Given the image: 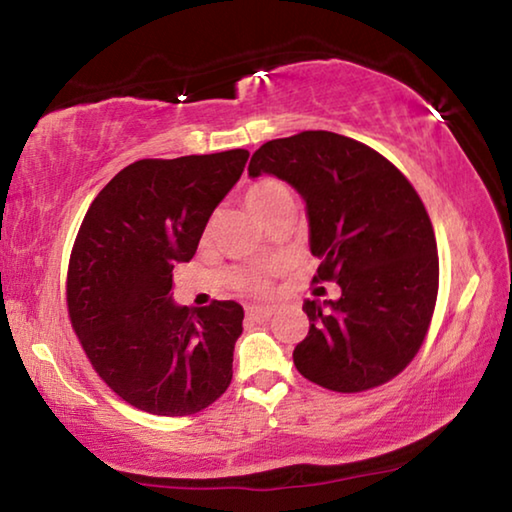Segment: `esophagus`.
<instances>
[{"label":"esophagus","instance_id":"34e87169","mask_svg":"<svg viewBox=\"0 0 512 512\" xmlns=\"http://www.w3.org/2000/svg\"><path fill=\"white\" fill-rule=\"evenodd\" d=\"M246 316L250 318V320H268L273 316V309L271 307H259V305H250V307H246Z\"/></svg>","mask_w":512,"mask_h":512}]
</instances>
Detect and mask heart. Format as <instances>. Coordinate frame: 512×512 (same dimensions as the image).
<instances>
[{
	"label": "heart",
	"instance_id": "b5f03b06",
	"mask_svg": "<svg viewBox=\"0 0 512 512\" xmlns=\"http://www.w3.org/2000/svg\"><path fill=\"white\" fill-rule=\"evenodd\" d=\"M282 201H293V194L289 185L277 178H259L246 189V203L257 216H264ZM237 289L250 293V296H266L271 291V271L268 268H250L244 275H239Z\"/></svg>",
	"mask_w": 512,
	"mask_h": 512
}]
</instances>
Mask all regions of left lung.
<instances>
[{"label": "left lung", "instance_id": "left-lung-1", "mask_svg": "<svg viewBox=\"0 0 512 512\" xmlns=\"http://www.w3.org/2000/svg\"><path fill=\"white\" fill-rule=\"evenodd\" d=\"M305 198L314 282L339 300H305L309 334L293 350L305 379L361 393L409 366L438 298L436 235L418 192L384 155L352 137L302 131L259 146L248 164Z\"/></svg>", "mask_w": 512, "mask_h": 512}]
</instances>
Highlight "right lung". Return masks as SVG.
Returning a JSON list of instances; mask_svg holds the SVG:
<instances>
[{"mask_svg":"<svg viewBox=\"0 0 512 512\" xmlns=\"http://www.w3.org/2000/svg\"><path fill=\"white\" fill-rule=\"evenodd\" d=\"M248 155L137 160L85 214L67 268L69 320L97 375L135 409L180 418L228 391L244 309L178 307L171 271L194 257Z\"/></svg>","mask_w":512,"mask_h":512,"instance_id":"1","label":"right lung"}]
</instances>
